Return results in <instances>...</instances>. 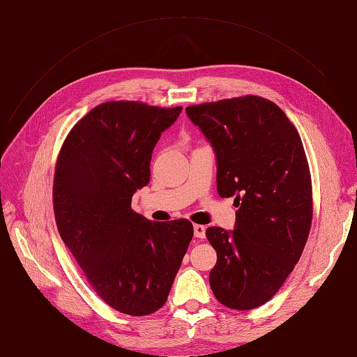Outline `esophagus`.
Returning <instances> with one entry per match:
<instances>
[{"label": "esophagus", "mask_w": 357, "mask_h": 357, "mask_svg": "<svg viewBox=\"0 0 357 357\" xmlns=\"http://www.w3.org/2000/svg\"><path fill=\"white\" fill-rule=\"evenodd\" d=\"M193 235H195L197 238H204V236H205V226H202V225L193 226Z\"/></svg>", "instance_id": "obj_1"}]
</instances>
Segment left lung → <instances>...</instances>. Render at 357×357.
<instances>
[{
    "mask_svg": "<svg viewBox=\"0 0 357 357\" xmlns=\"http://www.w3.org/2000/svg\"><path fill=\"white\" fill-rule=\"evenodd\" d=\"M186 113L214 149L218 192L235 197V229L211 226L218 253L210 286L232 310L264 305L294 271L312 219L311 176L301 137L262 96L205 102Z\"/></svg>",
    "mask_w": 357,
    "mask_h": 357,
    "instance_id": "8db88e82",
    "label": "left lung"
}]
</instances>
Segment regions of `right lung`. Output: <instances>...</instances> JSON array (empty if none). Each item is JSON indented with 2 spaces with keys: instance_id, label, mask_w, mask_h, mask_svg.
Returning a JSON list of instances; mask_svg holds the SVG:
<instances>
[{
  "instance_id": "add662e5",
  "label": "right lung",
  "mask_w": 357,
  "mask_h": 357,
  "mask_svg": "<svg viewBox=\"0 0 357 357\" xmlns=\"http://www.w3.org/2000/svg\"><path fill=\"white\" fill-rule=\"evenodd\" d=\"M181 110L100 104L74 125L58 156L53 210L61 238L95 294L123 314L147 316L165 304L193 236L188 219L150 222L131 208L150 181L160 134Z\"/></svg>"
}]
</instances>
